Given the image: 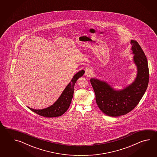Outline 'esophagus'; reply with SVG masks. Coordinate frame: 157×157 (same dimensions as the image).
<instances>
[{"label":"esophagus","instance_id":"esophagus-1","mask_svg":"<svg viewBox=\"0 0 157 157\" xmlns=\"http://www.w3.org/2000/svg\"><path fill=\"white\" fill-rule=\"evenodd\" d=\"M92 74H93V72H92V71L90 70V69H87L85 71V75L87 76V77H90L91 75H92Z\"/></svg>","mask_w":157,"mask_h":157}]
</instances>
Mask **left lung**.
I'll return each instance as SVG.
<instances>
[{"instance_id": "left-lung-1", "label": "left lung", "mask_w": 157, "mask_h": 157, "mask_svg": "<svg viewBox=\"0 0 157 157\" xmlns=\"http://www.w3.org/2000/svg\"><path fill=\"white\" fill-rule=\"evenodd\" d=\"M133 61L137 68L136 78L123 90L113 89L107 82L91 78L97 105L101 112L110 117L128 113L139 104L147 90L149 72L147 57L136 40H131Z\"/></svg>"}]
</instances>
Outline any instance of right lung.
<instances>
[{"label":"right lung","mask_w":157,"mask_h":157,"mask_svg":"<svg viewBox=\"0 0 157 157\" xmlns=\"http://www.w3.org/2000/svg\"><path fill=\"white\" fill-rule=\"evenodd\" d=\"M85 71L81 70L74 76L70 82L67 85L58 99L52 105L43 109H33L28 107L30 110L43 117L51 118L59 117L63 114L70 105L74 95L75 84L80 77L82 76Z\"/></svg>","instance_id":"obj_1"}]
</instances>
